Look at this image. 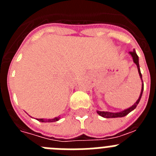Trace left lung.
<instances>
[{
	"label": "left lung",
	"instance_id": "1",
	"mask_svg": "<svg viewBox=\"0 0 156 156\" xmlns=\"http://www.w3.org/2000/svg\"><path fill=\"white\" fill-rule=\"evenodd\" d=\"M129 54H130V55L132 56L133 58V61L135 64L137 65V70H138V73H139V75H140V80H141V82L143 83L142 80V75L140 73V66H139V58H138V56H137V53L135 51V50H133V51H129ZM143 90H144V84L142 83V87H141V91H140V94L139 96L138 99L131 107H129V108H126V109L123 110V111H121L119 112H101V111H97L98 114L100 115L101 116L104 117V118H117V117H123L125 115H126L127 114H129V112L131 111H133V109H135V108L137 107V105H138L139 101L140 100V98L142 96V93H143Z\"/></svg>",
	"mask_w": 156,
	"mask_h": 156
}]
</instances>
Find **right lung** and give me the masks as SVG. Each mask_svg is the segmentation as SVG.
<instances>
[{
    "mask_svg": "<svg viewBox=\"0 0 156 156\" xmlns=\"http://www.w3.org/2000/svg\"><path fill=\"white\" fill-rule=\"evenodd\" d=\"M60 119V117H55V118H54V119H37V120L40 121V122H56V121L59 120Z\"/></svg>",
    "mask_w": 156,
    "mask_h": 156,
    "instance_id": "add662e5",
    "label": "right lung"
}]
</instances>
